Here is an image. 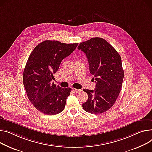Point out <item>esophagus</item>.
I'll use <instances>...</instances> for the list:
<instances>
[{
    "mask_svg": "<svg viewBox=\"0 0 152 152\" xmlns=\"http://www.w3.org/2000/svg\"><path fill=\"white\" fill-rule=\"evenodd\" d=\"M72 90L73 91V92H76V93H77V92H79L80 91V89H77V88H72Z\"/></svg>",
    "mask_w": 152,
    "mask_h": 152,
    "instance_id": "esophagus-1",
    "label": "esophagus"
}]
</instances>
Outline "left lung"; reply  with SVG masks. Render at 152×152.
Masks as SVG:
<instances>
[{
	"mask_svg": "<svg viewBox=\"0 0 152 152\" xmlns=\"http://www.w3.org/2000/svg\"><path fill=\"white\" fill-rule=\"evenodd\" d=\"M77 49L88 59L90 73L96 83L95 90L84 89L88 100L84 110L91 114H102L113 107L122 88L124 72L117 50L103 38H92L80 43Z\"/></svg>",
	"mask_w": 152,
	"mask_h": 152,
	"instance_id": "8db88e82",
	"label": "left lung"
}]
</instances>
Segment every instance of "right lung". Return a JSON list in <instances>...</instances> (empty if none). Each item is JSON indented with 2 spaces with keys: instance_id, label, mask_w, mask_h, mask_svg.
<instances>
[{
  "instance_id": "1",
  "label": "right lung",
  "mask_w": 152,
  "mask_h": 152,
  "mask_svg": "<svg viewBox=\"0 0 152 152\" xmlns=\"http://www.w3.org/2000/svg\"><path fill=\"white\" fill-rule=\"evenodd\" d=\"M77 45L45 40L30 54L23 73L24 86L30 102L43 114L56 115L64 109L72 88L60 87L51 80L62 60Z\"/></svg>"
}]
</instances>
